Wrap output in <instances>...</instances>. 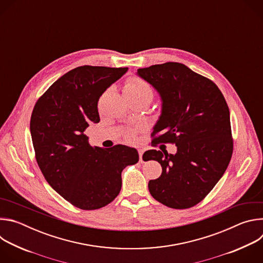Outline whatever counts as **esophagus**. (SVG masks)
<instances>
[{
  "instance_id": "obj_1",
  "label": "esophagus",
  "mask_w": 263,
  "mask_h": 263,
  "mask_svg": "<svg viewBox=\"0 0 263 263\" xmlns=\"http://www.w3.org/2000/svg\"><path fill=\"white\" fill-rule=\"evenodd\" d=\"M138 154H139V160H140V162H142V154H143V149L139 148V149H138Z\"/></svg>"
}]
</instances>
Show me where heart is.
Wrapping results in <instances>:
<instances>
[{"label":"heart","instance_id":"obj_1","mask_svg":"<svg viewBox=\"0 0 263 263\" xmlns=\"http://www.w3.org/2000/svg\"><path fill=\"white\" fill-rule=\"evenodd\" d=\"M124 93L127 98H136V99H147L152 101L154 98L155 91L152 85L147 83L140 77L132 76L129 77L124 85ZM135 130L129 131L127 137L129 140H133L135 137Z\"/></svg>","mask_w":263,"mask_h":263}]
</instances>
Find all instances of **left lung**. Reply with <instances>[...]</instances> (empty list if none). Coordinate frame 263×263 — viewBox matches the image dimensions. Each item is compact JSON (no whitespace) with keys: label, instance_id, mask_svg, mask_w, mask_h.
Here are the masks:
<instances>
[{"label":"left lung","instance_id":"left-lung-1","mask_svg":"<svg viewBox=\"0 0 263 263\" xmlns=\"http://www.w3.org/2000/svg\"><path fill=\"white\" fill-rule=\"evenodd\" d=\"M137 74L153 85L162 100L152 145H177L175 155L156 149L144 153L162 166L161 176L148 182L149 194L167 207L191 208L212 191L231 160L233 138L227 102L214 82L179 62L138 68Z\"/></svg>","mask_w":263,"mask_h":263}]
</instances>
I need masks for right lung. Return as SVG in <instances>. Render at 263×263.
Wrapping results in <instances>:
<instances>
[{
	"label": "right lung",
	"mask_w": 263,
	"mask_h": 263,
	"mask_svg": "<svg viewBox=\"0 0 263 263\" xmlns=\"http://www.w3.org/2000/svg\"><path fill=\"white\" fill-rule=\"evenodd\" d=\"M128 67L73 68L39 99L30 131L35 158L45 179L63 199L83 210L102 208L122 189V172L138 162L135 148L91 146L84 131L99 123L98 101Z\"/></svg>",
	"instance_id": "1"
}]
</instances>
